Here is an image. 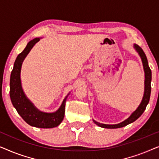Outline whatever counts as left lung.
<instances>
[{
  "mask_svg": "<svg viewBox=\"0 0 159 159\" xmlns=\"http://www.w3.org/2000/svg\"><path fill=\"white\" fill-rule=\"evenodd\" d=\"M134 48L135 49V51L138 52V53L140 56V57L142 60L143 69H144L145 72V82H144V94H143V97L142 99V101L140 105L138 106V107L137 108V109L134 111V112L132 113V114L128 117L127 119H125V121H121V122L119 124H116V125H106V124H102L99 123L98 121H95L94 119H93V121H94L95 125L101 127L103 128H107V129H116V128H120L127 126L129 124H131L134 122V121L137 120L141 115L143 114V113L144 112L145 110V108L148 103L150 96H151V70L150 69L148 66V59L146 56L144 52H143V49L141 48L140 46H138L137 44H134L133 45Z\"/></svg>",
  "mask_w": 159,
  "mask_h": 159,
  "instance_id": "obj_1",
  "label": "left lung"
}]
</instances>
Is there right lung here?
<instances>
[{
	"mask_svg": "<svg viewBox=\"0 0 159 159\" xmlns=\"http://www.w3.org/2000/svg\"><path fill=\"white\" fill-rule=\"evenodd\" d=\"M40 38H34L27 43L24 51L19 53L15 60L14 68L10 77V98L14 107L28 125L38 128H53L61 123L64 117L66 95L59 108L55 112L47 113L37 108L24 92L21 82V69L22 63L28 53Z\"/></svg>",
	"mask_w": 159,
	"mask_h": 159,
	"instance_id": "add662e5",
	"label": "right lung"
}]
</instances>
